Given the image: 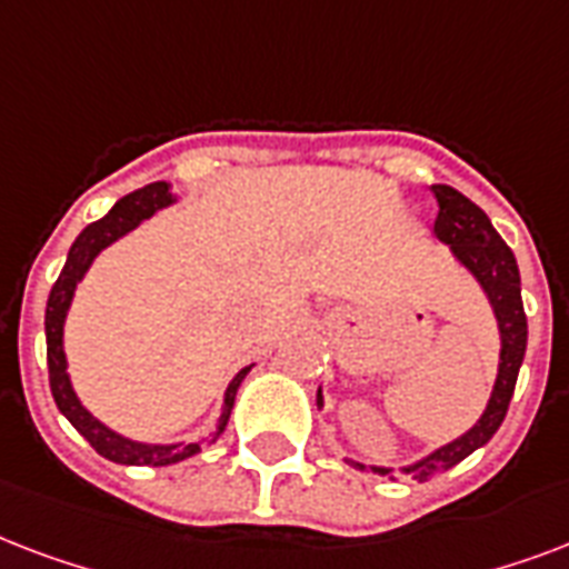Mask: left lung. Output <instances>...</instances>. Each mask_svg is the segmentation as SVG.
<instances>
[{
    "label": "left lung",
    "mask_w": 569,
    "mask_h": 569,
    "mask_svg": "<svg viewBox=\"0 0 569 569\" xmlns=\"http://www.w3.org/2000/svg\"><path fill=\"white\" fill-rule=\"evenodd\" d=\"M433 196L436 204H439L433 234L442 243L451 246L457 261L463 263L466 270L481 281V288L487 290V297L492 302V311L499 317L501 362L499 377H496V389H492V398L487 403V409H483L481 421L469 433H463L460 439H453L451 445H445V448L433 451L430 457H425L421 463L407 466L403 472L412 475L416 481H430L436 475L448 472L451 466L466 460L475 448L490 442L492 433L499 430L505 416H508L510 398H513V389H517L519 365H522L528 341L526 308H522V293H519L517 258L508 249V243L496 234L490 216L483 213L475 201H469L463 192H457L453 187H445V183H436ZM317 407H320V391H317ZM373 472L395 478L391 469H377L373 466Z\"/></svg>",
    "instance_id": "left-lung-1"
}]
</instances>
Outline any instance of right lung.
Wrapping results in <instances>:
<instances>
[{"label":"right lung","instance_id":"add662e5","mask_svg":"<svg viewBox=\"0 0 569 569\" xmlns=\"http://www.w3.org/2000/svg\"><path fill=\"white\" fill-rule=\"evenodd\" d=\"M171 204V189L166 180H157V183H148V187L136 189L130 196H124L118 201L103 219L91 222L77 237V243L70 246L68 263L64 270L56 279L50 290V299H47V365H50V389L52 398H56V407L64 412L70 425L77 427L79 433L86 436L88 445L94 448L100 457L112 460V463L124 466H169L178 463V460H187L192 453L201 451V445H142L130 442L124 436L112 433L109 427H103L91 412H88L82 403L77 400L73 389H70L68 377V362H64V347H61V332H64V317H68L70 299H73V290H77V281L86 276V270L91 267V261L97 258L100 249H106L109 243H116L118 237H124L127 231H133L136 224L153 216V210ZM249 373V368L237 373L228 391H224V416L219 421V430L216 436L222 433L224 425H228V416H231V407H234L237 389L240 382ZM213 436V439H216Z\"/></svg>","mask_w":569,"mask_h":569}]
</instances>
